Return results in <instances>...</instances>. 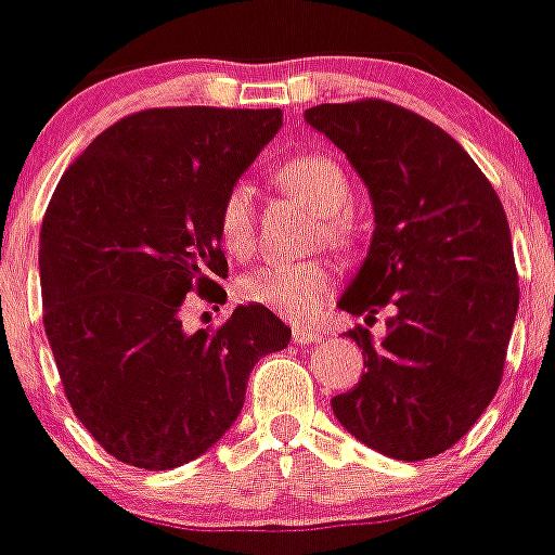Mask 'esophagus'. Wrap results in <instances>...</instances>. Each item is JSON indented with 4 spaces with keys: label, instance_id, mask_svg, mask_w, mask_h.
<instances>
[{
    "label": "esophagus",
    "instance_id": "obj_1",
    "mask_svg": "<svg viewBox=\"0 0 555 555\" xmlns=\"http://www.w3.org/2000/svg\"><path fill=\"white\" fill-rule=\"evenodd\" d=\"M324 333L317 327H308V324H293V341L296 345H313V341H322Z\"/></svg>",
    "mask_w": 555,
    "mask_h": 555
}]
</instances>
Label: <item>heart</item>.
Wrapping results in <instances>:
<instances>
[{
    "label": "heart",
    "instance_id": "heart-1",
    "mask_svg": "<svg viewBox=\"0 0 555 555\" xmlns=\"http://www.w3.org/2000/svg\"><path fill=\"white\" fill-rule=\"evenodd\" d=\"M273 182L293 199L308 205L319 216V233L333 245L350 242L353 222L348 216L350 179L333 156L324 153H299L282 162L273 173ZM219 242L233 259H247L254 254V202L247 184H233L219 202L216 214ZM333 287V268L324 259L305 262H268L247 273L238 282L242 299L276 310L282 317L308 319L319 310L324 296Z\"/></svg>",
    "mask_w": 555,
    "mask_h": 555
}]
</instances>
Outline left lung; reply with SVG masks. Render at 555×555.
<instances>
[{
  "label": "left lung",
  "mask_w": 555,
  "mask_h": 555,
  "mask_svg": "<svg viewBox=\"0 0 555 555\" xmlns=\"http://www.w3.org/2000/svg\"><path fill=\"white\" fill-rule=\"evenodd\" d=\"M367 184L376 231L339 308L376 322L350 339L362 379L333 396L348 434L390 459L422 462L453 448L502 385L519 310L507 216L456 139L382 99L305 111Z\"/></svg>",
  "instance_id": "obj_1"
}]
</instances>
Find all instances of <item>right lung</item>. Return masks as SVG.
Wrapping results in <instances>:
<instances>
[{
	"instance_id": "right-lung-1",
	"label": "right lung",
	"mask_w": 555,
	"mask_h": 555,
	"mask_svg": "<svg viewBox=\"0 0 555 555\" xmlns=\"http://www.w3.org/2000/svg\"><path fill=\"white\" fill-rule=\"evenodd\" d=\"M279 128V107H151L59 179L39 233L44 333L76 418L125 465L170 470L214 448L254 364L291 341L262 305L182 327L191 293L222 301L219 202Z\"/></svg>"
}]
</instances>
